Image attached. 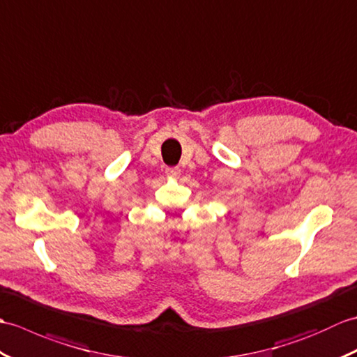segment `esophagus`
Masks as SVG:
<instances>
[{
  "instance_id": "34e87169",
  "label": "esophagus",
  "mask_w": 357,
  "mask_h": 357,
  "mask_svg": "<svg viewBox=\"0 0 357 357\" xmlns=\"http://www.w3.org/2000/svg\"><path fill=\"white\" fill-rule=\"evenodd\" d=\"M181 169L178 168V166H174V168H168L166 169V174H168V177H172V178H177L180 176Z\"/></svg>"
}]
</instances>
